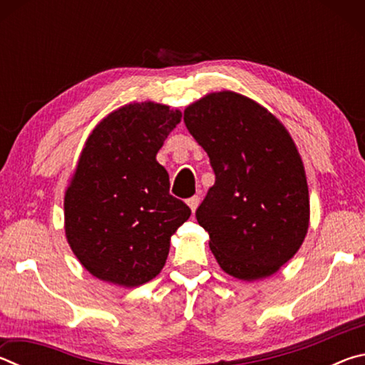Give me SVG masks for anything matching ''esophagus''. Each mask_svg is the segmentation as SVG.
Listing matches in <instances>:
<instances>
[{"mask_svg":"<svg viewBox=\"0 0 365 365\" xmlns=\"http://www.w3.org/2000/svg\"><path fill=\"white\" fill-rule=\"evenodd\" d=\"M187 202H188V206H190V209H191V212H195L197 205H200V196H197V195L191 196Z\"/></svg>","mask_w":365,"mask_h":365,"instance_id":"1","label":"esophagus"}]
</instances>
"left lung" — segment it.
I'll return each mask as SVG.
<instances>
[{"instance_id":"8db88e82","label":"left lung","mask_w":365,"mask_h":365,"mask_svg":"<svg viewBox=\"0 0 365 365\" xmlns=\"http://www.w3.org/2000/svg\"><path fill=\"white\" fill-rule=\"evenodd\" d=\"M183 120L215 174L196 219L222 270L248 282L275 274L309 228L306 172L293 138L261 104L227 90L190 104Z\"/></svg>"}]
</instances>
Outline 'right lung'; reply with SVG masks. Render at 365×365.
I'll use <instances>...</instances> for the list:
<instances>
[{
	"label": "right lung",
	"mask_w": 365,
	"mask_h": 365,
	"mask_svg": "<svg viewBox=\"0 0 365 365\" xmlns=\"http://www.w3.org/2000/svg\"><path fill=\"white\" fill-rule=\"evenodd\" d=\"M182 119L178 109L145 101L119 108L86 140L64 196L66 238L96 279L133 288L163 270L170 237L190 207L169 193L156 160Z\"/></svg>",
	"instance_id": "1"
}]
</instances>
